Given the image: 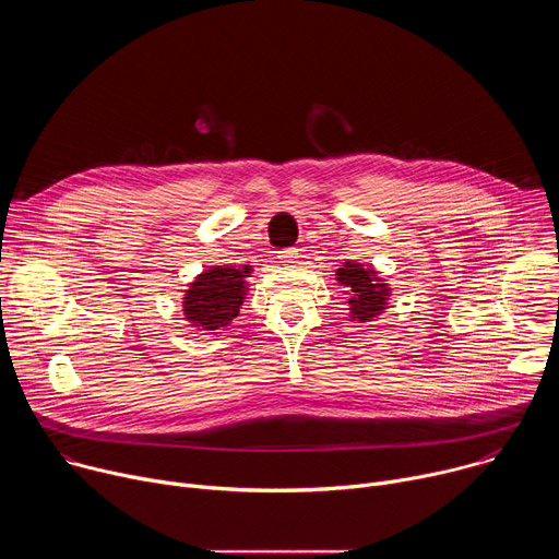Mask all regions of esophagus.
<instances>
[{"instance_id": "1", "label": "esophagus", "mask_w": 559, "mask_h": 559, "mask_svg": "<svg viewBox=\"0 0 559 559\" xmlns=\"http://www.w3.org/2000/svg\"><path fill=\"white\" fill-rule=\"evenodd\" d=\"M298 250H281L278 252V261L281 263H285V265H294V263H298Z\"/></svg>"}]
</instances>
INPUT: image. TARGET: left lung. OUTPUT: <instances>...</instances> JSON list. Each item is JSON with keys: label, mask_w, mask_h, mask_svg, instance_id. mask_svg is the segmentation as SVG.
<instances>
[{"label": "left lung", "mask_w": 559, "mask_h": 559, "mask_svg": "<svg viewBox=\"0 0 559 559\" xmlns=\"http://www.w3.org/2000/svg\"><path fill=\"white\" fill-rule=\"evenodd\" d=\"M336 281L345 285L349 292L347 305L352 321H376V318L386 309L391 289L373 267L347 261L343 267L336 270Z\"/></svg>", "instance_id": "1"}]
</instances>
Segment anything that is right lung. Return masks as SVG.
<instances>
[{
	"mask_svg": "<svg viewBox=\"0 0 559 559\" xmlns=\"http://www.w3.org/2000/svg\"><path fill=\"white\" fill-rule=\"evenodd\" d=\"M252 265H214L201 272L183 294V316L192 328L216 334L227 328L241 309Z\"/></svg>",
	"mask_w": 559,
	"mask_h": 559,
	"instance_id": "obj_1",
	"label": "right lung"
}]
</instances>
